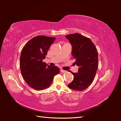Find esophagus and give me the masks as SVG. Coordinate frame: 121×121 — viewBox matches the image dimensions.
<instances>
[{
    "mask_svg": "<svg viewBox=\"0 0 121 121\" xmlns=\"http://www.w3.org/2000/svg\"><path fill=\"white\" fill-rule=\"evenodd\" d=\"M60 71H61V73H66V72H67L66 71H65V70H62V69H61Z\"/></svg>",
    "mask_w": 121,
    "mask_h": 121,
    "instance_id": "esophagus-1",
    "label": "esophagus"
}]
</instances>
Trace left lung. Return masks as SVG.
Wrapping results in <instances>:
<instances>
[{
	"label": "left lung",
	"instance_id": "8db88e82",
	"mask_svg": "<svg viewBox=\"0 0 121 121\" xmlns=\"http://www.w3.org/2000/svg\"><path fill=\"white\" fill-rule=\"evenodd\" d=\"M72 47V55L79 68L73 74L74 79L68 85L74 91H82L88 88L93 81L98 66V55L96 47L91 39L78 33L65 36Z\"/></svg>",
	"mask_w": 121,
	"mask_h": 121
}]
</instances>
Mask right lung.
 <instances>
[{
	"instance_id": "1",
	"label": "right lung",
	"mask_w": 121,
	"mask_h": 121,
	"mask_svg": "<svg viewBox=\"0 0 121 121\" xmlns=\"http://www.w3.org/2000/svg\"><path fill=\"white\" fill-rule=\"evenodd\" d=\"M55 39V37L38 36L30 40L22 49L21 72L26 83L33 89L40 91L49 88L54 76L60 72L57 66H49L43 62Z\"/></svg>"
}]
</instances>
